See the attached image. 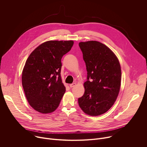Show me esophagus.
Segmentation results:
<instances>
[{
    "mask_svg": "<svg viewBox=\"0 0 147 147\" xmlns=\"http://www.w3.org/2000/svg\"><path fill=\"white\" fill-rule=\"evenodd\" d=\"M76 85V82H73V83L71 84L70 85V88H73V87H75Z\"/></svg>",
    "mask_w": 147,
    "mask_h": 147,
    "instance_id": "obj_1",
    "label": "esophagus"
}]
</instances>
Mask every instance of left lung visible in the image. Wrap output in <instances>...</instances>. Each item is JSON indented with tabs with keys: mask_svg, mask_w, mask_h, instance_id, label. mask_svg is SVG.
Wrapping results in <instances>:
<instances>
[{
	"mask_svg": "<svg viewBox=\"0 0 147 147\" xmlns=\"http://www.w3.org/2000/svg\"><path fill=\"white\" fill-rule=\"evenodd\" d=\"M87 71L85 92L78 98L81 109L91 116L107 112L114 104L120 91L121 73L114 53L99 42H80Z\"/></svg>",
	"mask_w": 147,
	"mask_h": 147,
	"instance_id": "obj_1",
	"label": "left lung"
}]
</instances>
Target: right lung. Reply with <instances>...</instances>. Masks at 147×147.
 <instances>
[{"label":"right lung","mask_w":147,"mask_h":147,"mask_svg":"<svg viewBox=\"0 0 147 147\" xmlns=\"http://www.w3.org/2000/svg\"><path fill=\"white\" fill-rule=\"evenodd\" d=\"M73 40H49L38 46L28 57L22 73V85L28 103L42 113L59 107L66 88L62 83L61 59L69 52Z\"/></svg>","instance_id":"1"}]
</instances>
